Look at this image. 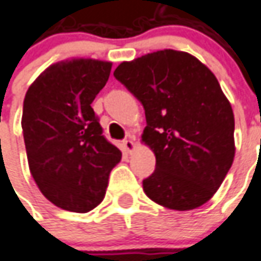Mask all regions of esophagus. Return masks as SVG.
Returning <instances> with one entry per match:
<instances>
[{
  "label": "esophagus",
  "mask_w": 261,
  "mask_h": 261,
  "mask_svg": "<svg viewBox=\"0 0 261 261\" xmlns=\"http://www.w3.org/2000/svg\"><path fill=\"white\" fill-rule=\"evenodd\" d=\"M135 147H136V145H135V142L132 139L123 140V149H125L127 153H132V151L135 150Z\"/></svg>",
  "instance_id": "esophagus-1"
}]
</instances>
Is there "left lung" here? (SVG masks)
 Listing matches in <instances>:
<instances>
[{"label": "left lung", "instance_id": "8db88e82", "mask_svg": "<svg viewBox=\"0 0 261 261\" xmlns=\"http://www.w3.org/2000/svg\"><path fill=\"white\" fill-rule=\"evenodd\" d=\"M146 115L142 143L156 156L143 191L164 208L195 210L210 201L234 159V116L214 73L186 51L164 49L114 71Z\"/></svg>", "mask_w": 261, "mask_h": 261}]
</instances>
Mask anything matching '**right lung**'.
<instances>
[{
	"instance_id": "add662e5",
	"label": "right lung",
	"mask_w": 261,
	"mask_h": 261,
	"mask_svg": "<svg viewBox=\"0 0 261 261\" xmlns=\"http://www.w3.org/2000/svg\"><path fill=\"white\" fill-rule=\"evenodd\" d=\"M112 63L70 59L46 68L28 88L22 130L40 193L62 210L86 214L104 199L121 150L102 136L92 101Z\"/></svg>"
}]
</instances>
